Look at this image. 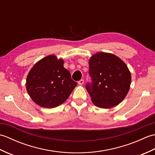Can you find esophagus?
<instances>
[{"instance_id":"34e87169","label":"esophagus","mask_w":155,"mask_h":155,"mask_svg":"<svg viewBox=\"0 0 155 155\" xmlns=\"http://www.w3.org/2000/svg\"><path fill=\"white\" fill-rule=\"evenodd\" d=\"M78 84H79V85H83V84H84V80H83V79L80 80L78 82Z\"/></svg>"}]
</instances>
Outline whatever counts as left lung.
Wrapping results in <instances>:
<instances>
[{"instance_id": "1", "label": "left lung", "mask_w": 155, "mask_h": 155, "mask_svg": "<svg viewBox=\"0 0 155 155\" xmlns=\"http://www.w3.org/2000/svg\"><path fill=\"white\" fill-rule=\"evenodd\" d=\"M92 83L86 88L93 104L110 108L124 100L130 89L131 74L127 64L117 56L100 52L92 55L89 61Z\"/></svg>"}]
</instances>
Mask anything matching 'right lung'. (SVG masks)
Masks as SVG:
<instances>
[{"mask_svg":"<svg viewBox=\"0 0 155 155\" xmlns=\"http://www.w3.org/2000/svg\"><path fill=\"white\" fill-rule=\"evenodd\" d=\"M63 64L62 58L51 54L38 61L29 71L26 88L36 104L44 108H54L70 96L77 83Z\"/></svg>","mask_w":155,"mask_h":155,"instance_id":"right-lung-1","label":"right lung"}]
</instances>
